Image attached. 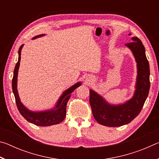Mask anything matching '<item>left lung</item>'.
Here are the masks:
<instances>
[{
  "label": "left lung",
  "mask_w": 159,
  "mask_h": 159,
  "mask_svg": "<svg viewBox=\"0 0 159 159\" xmlns=\"http://www.w3.org/2000/svg\"><path fill=\"white\" fill-rule=\"evenodd\" d=\"M131 41L125 45L133 53L137 63L135 90L133 97L123 103L111 104L94 90H90V104L93 116L99 124L104 126L118 127L128 124L138 116L149 95L150 71L145 48L138 37H132Z\"/></svg>",
  "instance_id": "left-lung-1"
}]
</instances>
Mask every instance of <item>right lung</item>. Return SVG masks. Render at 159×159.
<instances>
[{
	"label": "right lung",
	"instance_id": "add662e5",
	"mask_svg": "<svg viewBox=\"0 0 159 159\" xmlns=\"http://www.w3.org/2000/svg\"><path fill=\"white\" fill-rule=\"evenodd\" d=\"M45 34H40L38 36H34L32 39H36L38 38L42 37L45 36ZM24 44L21 45L18 50V61L16 64L14 74H13V79L12 81V91L14 93L16 104H17L19 111L20 112L21 116L25 118V119L29 123H33V124L39 126H50L63 121L66 116V104L68 100L71 97V93L76 89L78 87L82 85L80 81L75 83L68 89L64 90L62 94L59 98L58 100L56 102L52 108L50 109L44 110V111H31L27 107L24 105L22 102H21L20 96H19L18 90H17V76H18V71L20 65L21 60V52L22 50Z\"/></svg>",
	"mask_w": 159,
	"mask_h": 159
}]
</instances>
